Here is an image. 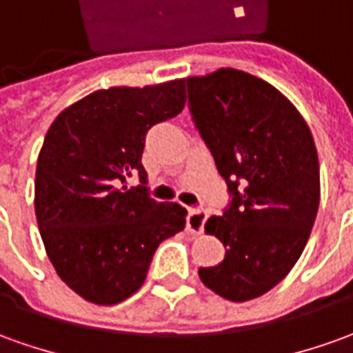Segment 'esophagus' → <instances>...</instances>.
Masks as SVG:
<instances>
[{"instance_id": "esophagus-1", "label": "esophagus", "mask_w": 353, "mask_h": 353, "mask_svg": "<svg viewBox=\"0 0 353 353\" xmlns=\"http://www.w3.org/2000/svg\"><path fill=\"white\" fill-rule=\"evenodd\" d=\"M205 220H207V212L203 208H191L189 214H187V232L199 236L203 232Z\"/></svg>"}]
</instances>
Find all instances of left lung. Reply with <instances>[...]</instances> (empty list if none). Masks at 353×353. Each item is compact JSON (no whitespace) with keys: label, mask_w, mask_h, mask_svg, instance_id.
Returning <instances> with one entry per match:
<instances>
[{"label":"left lung","mask_w":353,"mask_h":353,"mask_svg":"<svg viewBox=\"0 0 353 353\" xmlns=\"http://www.w3.org/2000/svg\"><path fill=\"white\" fill-rule=\"evenodd\" d=\"M183 83L232 195L205 224L226 247L224 261L199 278L224 299L249 301L284 280L307 245L321 199L315 141L297 108L259 77L222 67Z\"/></svg>","instance_id":"obj_1"}]
</instances>
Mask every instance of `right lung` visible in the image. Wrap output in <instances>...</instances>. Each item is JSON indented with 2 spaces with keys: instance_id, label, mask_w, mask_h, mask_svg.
<instances>
[{
  "instance_id": "obj_1",
  "label": "right lung",
  "mask_w": 353,
  "mask_h": 353,
  "mask_svg": "<svg viewBox=\"0 0 353 353\" xmlns=\"http://www.w3.org/2000/svg\"><path fill=\"white\" fill-rule=\"evenodd\" d=\"M185 106L183 79L94 90L67 106L38 154L34 210L57 276L90 303L116 305L146 280L157 247L185 228L187 210L158 203L139 174L148 129Z\"/></svg>"
}]
</instances>
